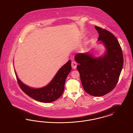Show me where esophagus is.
I'll return each instance as SVG.
<instances>
[{
    "instance_id": "esophagus-1",
    "label": "esophagus",
    "mask_w": 133,
    "mask_h": 133,
    "mask_svg": "<svg viewBox=\"0 0 133 133\" xmlns=\"http://www.w3.org/2000/svg\"><path fill=\"white\" fill-rule=\"evenodd\" d=\"M77 64L75 62H71V67L73 69H76L77 68Z\"/></svg>"
}]
</instances>
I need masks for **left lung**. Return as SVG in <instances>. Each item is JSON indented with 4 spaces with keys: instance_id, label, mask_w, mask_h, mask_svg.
Masks as SVG:
<instances>
[{
    "instance_id": "1",
    "label": "left lung",
    "mask_w": 133,
    "mask_h": 133,
    "mask_svg": "<svg viewBox=\"0 0 133 133\" xmlns=\"http://www.w3.org/2000/svg\"><path fill=\"white\" fill-rule=\"evenodd\" d=\"M106 48L104 56L95 58L88 53L77 54L75 58L84 90L91 96L101 97L115 88L124 63L122 49L117 38L108 30L95 26Z\"/></svg>"
}]
</instances>
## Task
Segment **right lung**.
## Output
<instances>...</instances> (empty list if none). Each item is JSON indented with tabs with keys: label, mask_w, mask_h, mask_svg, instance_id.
<instances>
[{
	"label": "right lung",
	"mask_w": 133,
	"mask_h": 133,
	"mask_svg": "<svg viewBox=\"0 0 133 133\" xmlns=\"http://www.w3.org/2000/svg\"><path fill=\"white\" fill-rule=\"evenodd\" d=\"M71 70V60L69 61L57 71L55 77L48 85L40 89H32L23 84L17 77V83L22 91L30 98L42 103H50L63 94L66 78Z\"/></svg>",
	"instance_id": "obj_1"
}]
</instances>
